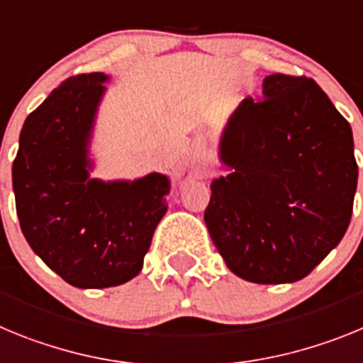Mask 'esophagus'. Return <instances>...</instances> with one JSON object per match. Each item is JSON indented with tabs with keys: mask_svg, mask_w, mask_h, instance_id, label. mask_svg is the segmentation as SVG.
<instances>
[{
	"mask_svg": "<svg viewBox=\"0 0 363 363\" xmlns=\"http://www.w3.org/2000/svg\"><path fill=\"white\" fill-rule=\"evenodd\" d=\"M201 162H203V152H201L200 149L194 150V152H192V158H191L192 167H200Z\"/></svg>",
	"mask_w": 363,
	"mask_h": 363,
	"instance_id": "1",
	"label": "esophagus"
}]
</instances>
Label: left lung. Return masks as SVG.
I'll return each instance as SVG.
<instances>
[{
	"mask_svg": "<svg viewBox=\"0 0 363 363\" xmlns=\"http://www.w3.org/2000/svg\"><path fill=\"white\" fill-rule=\"evenodd\" d=\"M205 225L230 272L252 284L306 278L344 238L358 165L351 125L307 78L265 76L220 136Z\"/></svg>",
	"mask_w": 363,
	"mask_h": 363,
	"instance_id": "left-lung-1",
	"label": "left lung"
}]
</instances>
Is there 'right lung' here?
Returning <instances> with one entry per match:
<instances>
[{
	"label": "right lung",
	"instance_id": "add662e5",
	"mask_svg": "<svg viewBox=\"0 0 363 363\" xmlns=\"http://www.w3.org/2000/svg\"><path fill=\"white\" fill-rule=\"evenodd\" d=\"M111 76L79 74L28 114L12 165L19 225L30 249L67 284L105 289L138 277L167 213L171 178H92L99 105Z\"/></svg>",
	"mask_w": 363,
	"mask_h": 363
}]
</instances>
